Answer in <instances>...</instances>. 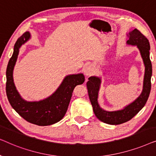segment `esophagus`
<instances>
[{"label": "esophagus", "instance_id": "1", "mask_svg": "<svg viewBox=\"0 0 156 156\" xmlns=\"http://www.w3.org/2000/svg\"><path fill=\"white\" fill-rule=\"evenodd\" d=\"M94 72V69L93 66L92 65H88L86 67L84 68V74L86 76H91L92 75Z\"/></svg>", "mask_w": 156, "mask_h": 156}]
</instances>
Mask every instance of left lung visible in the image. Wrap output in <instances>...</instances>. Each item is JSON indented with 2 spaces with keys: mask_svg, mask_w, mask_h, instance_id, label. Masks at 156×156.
I'll return each mask as SVG.
<instances>
[{
  "mask_svg": "<svg viewBox=\"0 0 156 156\" xmlns=\"http://www.w3.org/2000/svg\"><path fill=\"white\" fill-rule=\"evenodd\" d=\"M129 40L126 43L131 45H136L140 51L145 65L144 87L140 95L135 101L125 106L123 109L108 112L100 107L98 103V96L101 84V78L98 76H90L87 82L88 94L95 116L102 122L111 125H118L131 120L135 116L146 104L151 92L152 76V65L150 59V44L148 40L137 29L130 32L128 35Z\"/></svg>",
  "mask_w": 156,
  "mask_h": 156,
  "instance_id": "left-lung-1",
  "label": "left lung"
}]
</instances>
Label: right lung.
<instances>
[{
	"instance_id": "obj_1",
	"label": "right lung",
	"mask_w": 156,
	"mask_h": 156,
	"mask_svg": "<svg viewBox=\"0 0 156 156\" xmlns=\"http://www.w3.org/2000/svg\"><path fill=\"white\" fill-rule=\"evenodd\" d=\"M30 38V34L25 32L15 44L13 53L6 69V94L12 107L25 120L38 126L52 125L65 116L74 87L82 84L85 77L83 74H69L65 76L57 90L46 99L38 101L23 99L15 86L12 73L19 50Z\"/></svg>"
}]
</instances>
